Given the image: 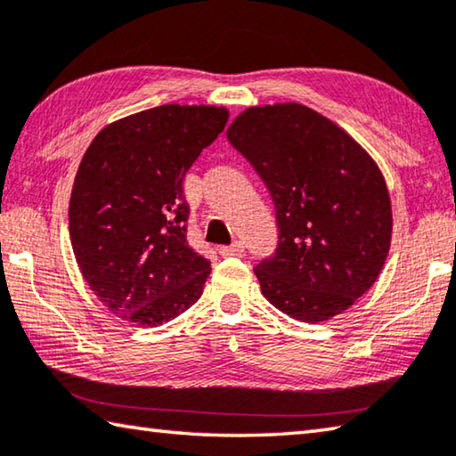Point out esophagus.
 <instances>
[{
	"instance_id": "34e87169",
	"label": "esophagus",
	"mask_w": 456,
	"mask_h": 456,
	"mask_svg": "<svg viewBox=\"0 0 456 456\" xmlns=\"http://www.w3.org/2000/svg\"><path fill=\"white\" fill-rule=\"evenodd\" d=\"M241 253H243V243L241 241H235L233 245L219 247V255H223V256H237Z\"/></svg>"
}]
</instances>
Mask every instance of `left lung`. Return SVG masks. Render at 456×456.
Instances as JSON below:
<instances>
[{"instance_id": "obj_1", "label": "left lung", "mask_w": 456, "mask_h": 456, "mask_svg": "<svg viewBox=\"0 0 456 456\" xmlns=\"http://www.w3.org/2000/svg\"><path fill=\"white\" fill-rule=\"evenodd\" d=\"M227 139L275 205L277 249L255 267L265 299L303 322L353 307L375 285L391 249V197L375 159L301 103L249 107Z\"/></svg>"}]
</instances>
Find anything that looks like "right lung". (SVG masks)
<instances>
[{
    "label": "right lung",
    "mask_w": 456,
    "mask_h": 456,
    "mask_svg": "<svg viewBox=\"0 0 456 456\" xmlns=\"http://www.w3.org/2000/svg\"><path fill=\"white\" fill-rule=\"evenodd\" d=\"M215 105H159L103 127L73 181L69 237L79 271L113 314L163 325L197 303L211 265L187 243L183 179L225 129Z\"/></svg>",
    "instance_id": "1"
}]
</instances>
